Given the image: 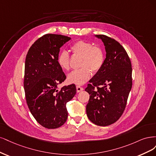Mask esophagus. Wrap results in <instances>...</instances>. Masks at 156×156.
<instances>
[{"label": "esophagus", "instance_id": "1", "mask_svg": "<svg viewBox=\"0 0 156 156\" xmlns=\"http://www.w3.org/2000/svg\"><path fill=\"white\" fill-rule=\"evenodd\" d=\"M83 87L79 86V85H77V86H76V91H77V93L81 92L82 91H83Z\"/></svg>", "mask_w": 156, "mask_h": 156}]
</instances>
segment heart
I'll return each mask as SVG.
<instances>
[{
    "label": "heart",
    "mask_w": 156,
    "mask_h": 156,
    "mask_svg": "<svg viewBox=\"0 0 156 156\" xmlns=\"http://www.w3.org/2000/svg\"><path fill=\"white\" fill-rule=\"evenodd\" d=\"M71 50L74 55L81 56L80 61V69L75 70L67 76L69 83L76 85H83L86 83L94 73L101 69L104 62V54L102 50L94 46L89 41L80 40L73 44ZM58 64L63 71L70 69L69 56L67 52L62 51L57 58Z\"/></svg>",
    "instance_id": "heart-1"
}]
</instances>
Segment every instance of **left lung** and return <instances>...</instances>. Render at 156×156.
<instances>
[{"label": "left lung", "instance_id": "8db88e82", "mask_svg": "<svg viewBox=\"0 0 156 156\" xmlns=\"http://www.w3.org/2000/svg\"><path fill=\"white\" fill-rule=\"evenodd\" d=\"M102 40L106 54L99 71L85 89L89 95L86 105L89 119L106 126L123 113L132 86V64L125 49L116 40L104 35H94Z\"/></svg>", "mask_w": 156, "mask_h": 156}]
</instances>
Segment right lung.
Instances as JSON below:
<instances>
[{"mask_svg":"<svg viewBox=\"0 0 156 156\" xmlns=\"http://www.w3.org/2000/svg\"><path fill=\"white\" fill-rule=\"evenodd\" d=\"M71 39L58 34H46L30 48L24 67V88L28 108L39 124L48 129L66 122L67 102L76 93L74 84L58 85L66 79L57 58L61 48Z\"/></svg>","mask_w":156,"mask_h":156,"instance_id":"obj_1","label":"right lung"}]
</instances>
